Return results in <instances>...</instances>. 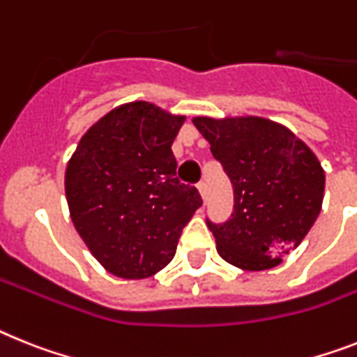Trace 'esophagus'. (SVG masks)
<instances>
[{"label":"esophagus","mask_w":357,"mask_h":357,"mask_svg":"<svg viewBox=\"0 0 357 357\" xmlns=\"http://www.w3.org/2000/svg\"><path fill=\"white\" fill-rule=\"evenodd\" d=\"M197 190H199V194H202V197H203V202H206V185L203 183H197Z\"/></svg>","instance_id":"34e87169"}]
</instances>
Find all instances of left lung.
<instances>
[{
    "instance_id": "obj_1",
    "label": "left lung",
    "mask_w": 357,
    "mask_h": 357,
    "mask_svg": "<svg viewBox=\"0 0 357 357\" xmlns=\"http://www.w3.org/2000/svg\"><path fill=\"white\" fill-rule=\"evenodd\" d=\"M234 185V212L208 221L218 254L241 271H268L294 250L321 212L325 170L290 128L261 116H196Z\"/></svg>"
}]
</instances>
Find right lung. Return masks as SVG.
Returning a JSON list of instances; mask_svg holds the SVG:
<instances>
[{
	"mask_svg": "<svg viewBox=\"0 0 357 357\" xmlns=\"http://www.w3.org/2000/svg\"><path fill=\"white\" fill-rule=\"evenodd\" d=\"M185 123L149 101L123 103L92 125L65 170L70 220L105 271L143 280L172 261L202 206L176 178L172 143Z\"/></svg>",
	"mask_w": 357,
	"mask_h": 357,
	"instance_id": "add662e5",
	"label": "right lung"
}]
</instances>
